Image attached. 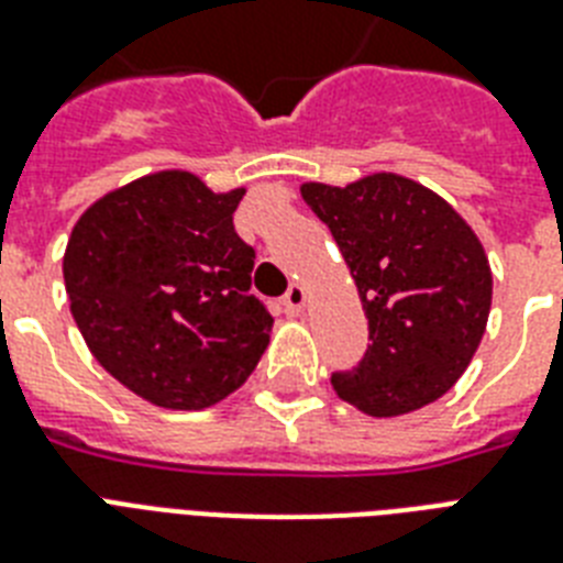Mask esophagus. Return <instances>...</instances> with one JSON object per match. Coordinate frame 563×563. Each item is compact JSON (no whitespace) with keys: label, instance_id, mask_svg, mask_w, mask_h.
Wrapping results in <instances>:
<instances>
[{"label":"esophagus","instance_id":"esophagus-1","mask_svg":"<svg viewBox=\"0 0 563 563\" xmlns=\"http://www.w3.org/2000/svg\"><path fill=\"white\" fill-rule=\"evenodd\" d=\"M283 307H286V312H289V316H300V312H303V307H307V289H303L300 283H291L289 291L283 295Z\"/></svg>","mask_w":563,"mask_h":563}]
</instances>
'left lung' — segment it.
Returning <instances> with one entry per match:
<instances>
[{
    "instance_id": "obj_1",
    "label": "left lung",
    "mask_w": 563,
    "mask_h": 563,
    "mask_svg": "<svg viewBox=\"0 0 563 563\" xmlns=\"http://www.w3.org/2000/svg\"><path fill=\"white\" fill-rule=\"evenodd\" d=\"M300 195L333 233L368 318V351L333 374L335 394L371 418L435 402L488 324L494 277L479 236L441 195L394 172L347 187L309 180Z\"/></svg>"
}]
</instances>
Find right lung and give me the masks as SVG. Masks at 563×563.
I'll use <instances>...</instances> for the list:
<instances>
[{"mask_svg": "<svg viewBox=\"0 0 563 563\" xmlns=\"http://www.w3.org/2000/svg\"><path fill=\"white\" fill-rule=\"evenodd\" d=\"M242 195L152 172L101 195L69 233L64 283L84 342L161 409L224 400L268 347L274 318L251 295L256 254L233 230Z\"/></svg>", "mask_w": 563, "mask_h": 563, "instance_id": "add662e5", "label": "right lung"}]
</instances>
